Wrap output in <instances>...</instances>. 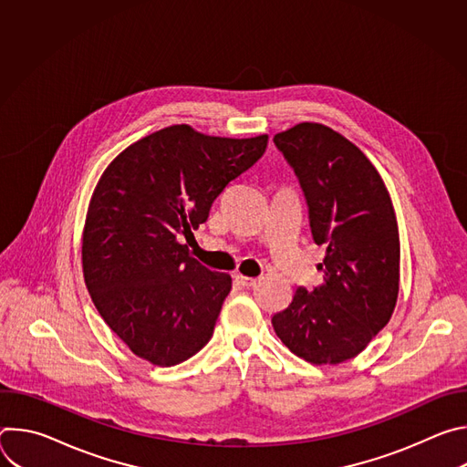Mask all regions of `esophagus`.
<instances>
[{"label": "esophagus", "mask_w": 467, "mask_h": 467, "mask_svg": "<svg viewBox=\"0 0 467 467\" xmlns=\"http://www.w3.org/2000/svg\"><path fill=\"white\" fill-rule=\"evenodd\" d=\"M234 281H236L240 286H254V285H256V279L247 277V275H242V274H234Z\"/></svg>", "instance_id": "esophagus-1"}]
</instances>
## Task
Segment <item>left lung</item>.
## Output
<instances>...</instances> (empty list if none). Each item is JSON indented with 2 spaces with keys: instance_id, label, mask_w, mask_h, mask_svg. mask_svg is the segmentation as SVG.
<instances>
[{
  "instance_id": "1",
  "label": "left lung",
  "mask_w": 467,
  "mask_h": 467,
  "mask_svg": "<svg viewBox=\"0 0 467 467\" xmlns=\"http://www.w3.org/2000/svg\"><path fill=\"white\" fill-rule=\"evenodd\" d=\"M308 203L312 238L325 244L323 283L297 288L272 317L299 358L337 366L368 348L389 321L399 294V229L389 193L369 159L340 132L316 121L274 137Z\"/></svg>"
}]
</instances>
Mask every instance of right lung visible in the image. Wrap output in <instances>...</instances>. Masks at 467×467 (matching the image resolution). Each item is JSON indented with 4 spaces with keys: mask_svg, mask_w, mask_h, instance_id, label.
I'll list each match as a JSON object with an SVG mask.
<instances>
[{
    "mask_svg": "<svg viewBox=\"0 0 467 467\" xmlns=\"http://www.w3.org/2000/svg\"><path fill=\"white\" fill-rule=\"evenodd\" d=\"M265 146L268 135L211 137L181 123L130 144L101 173L81 236L85 285L139 358L170 368L213 338L233 281L199 264L182 238Z\"/></svg>",
    "mask_w": 467,
    "mask_h": 467,
    "instance_id": "obj_1",
    "label": "right lung"
}]
</instances>
